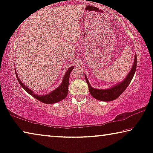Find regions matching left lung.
Segmentation results:
<instances>
[{"label": "left lung", "mask_w": 153, "mask_h": 153, "mask_svg": "<svg viewBox=\"0 0 153 153\" xmlns=\"http://www.w3.org/2000/svg\"><path fill=\"white\" fill-rule=\"evenodd\" d=\"M136 67L137 56L135 54L134 62H133L131 69L129 74L127 75V76L125 77V79L121 82L120 83H118L116 85L108 89H96L93 88V87L90 85L89 82L85 75V79L87 84H88L90 93H91V95L94 98L97 99V100L103 101H110L114 100L116 98H118L125 91V89L127 88V86L129 85L130 82L131 81L133 77L135 74V70H136Z\"/></svg>", "instance_id": "1"}]
</instances>
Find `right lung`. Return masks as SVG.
Instances as JSON below:
<instances>
[{
  "label": "right lung",
  "mask_w": 153,
  "mask_h": 153,
  "mask_svg": "<svg viewBox=\"0 0 153 153\" xmlns=\"http://www.w3.org/2000/svg\"><path fill=\"white\" fill-rule=\"evenodd\" d=\"M74 69V67L72 66L69 67V69L65 74V76H64V78L62 79V82L60 85L58 87V88L54 90L50 93H48V94H45V95H38L33 93L30 89H29L27 86H26L24 84L20 81L19 77L17 75V73L16 72L17 79L20 83L22 87L27 92L28 94L32 95L33 97L37 99V100L40 101L41 102H43L44 103L47 104H52L59 102V101H62L67 96L68 94V88H69V76L70 74L73 69Z\"/></svg>",
  "instance_id": "obj_1"
}]
</instances>
